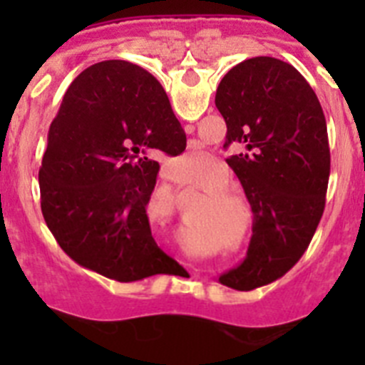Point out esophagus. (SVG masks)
Masks as SVG:
<instances>
[{
    "mask_svg": "<svg viewBox=\"0 0 365 365\" xmlns=\"http://www.w3.org/2000/svg\"><path fill=\"white\" fill-rule=\"evenodd\" d=\"M185 130H186V133H192V131L195 130V125H193V124H186Z\"/></svg>",
    "mask_w": 365,
    "mask_h": 365,
    "instance_id": "esophagus-1",
    "label": "esophagus"
}]
</instances>
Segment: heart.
<instances>
[{
	"label": "heart",
	"instance_id": "heart-1",
	"mask_svg": "<svg viewBox=\"0 0 365 365\" xmlns=\"http://www.w3.org/2000/svg\"><path fill=\"white\" fill-rule=\"evenodd\" d=\"M206 151L202 150H190L186 151V153H182L179 157L180 164L185 168H193L197 163H201L202 159L206 157ZM228 185H230V177H228V173L222 170L221 166H217L215 170H212L208 175L205 177V179L199 182V186H201L202 190H206V192H215V190H221V192L217 193H212V199H215L217 202H237L240 201V195H235L234 192H228Z\"/></svg>",
	"mask_w": 365,
	"mask_h": 365
}]
</instances>
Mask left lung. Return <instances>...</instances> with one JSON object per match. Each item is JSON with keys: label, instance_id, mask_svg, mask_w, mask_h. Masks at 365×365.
I'll list each match as a JSON object with an SVG mask.
<instances>
[{"label": "left lung", "instance_id": "1", "mask_svg": "<svg viewBox=\"0 0 365 365\" xmlns=\"http://www.w3.org/2000/svg\"><path fill=\"white\" fill-rule=\"evenodd\" d=\"M227 122V159L254 214L240 267L222 285L250 291L282 278L303 256L325 208L331 151L318 96L291 63L256 56L232 67L215 93Z\"/></svg>", "mask_w": 365, "mask_h": 365}]
</instances>
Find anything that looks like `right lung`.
I'll list each match as a JSON object with an SVG mask.
<instances>
[{
    "label": "right lung",
    "instance_id": "1",
    "mask_svg": "<svg viewBox=\"0 0 365 365\" xmlns=\"http://www.w3.org/2000/svg\"><path fill=\"white\" fill-rule=\"evenodd\" d=\"M185 148L153 74L125 60L82 71L51 122L40 168L41 212L63 252L124 283L166 272L173 259L155 243L146 205L155 157Z\"/></svg>",
    "mask_w": 365,
    "mask_h": 365
}]
</instances>
